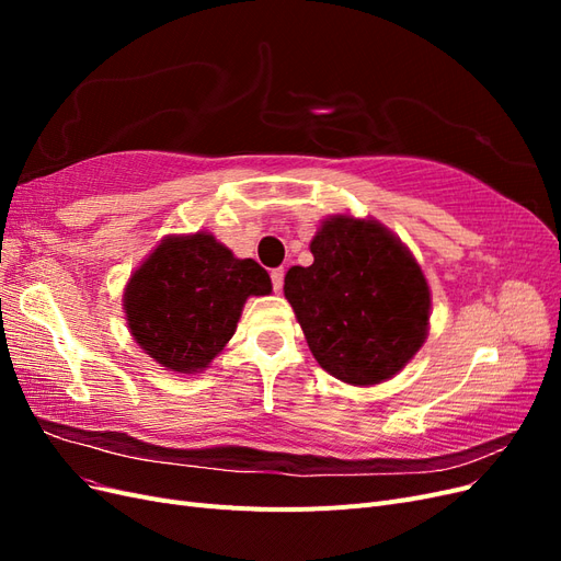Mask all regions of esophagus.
Returning <instances> with one entry per match:
<instances>
[{
	"mask_svg": "<svg viewBox=\"0 0 561 561\" xmlns=\"http://www.w3.org/2000/svg\"><path fill=\"white\" fill-rule=\"evenodd\" d=\"M283 278H285V271H283V268H274V271H271V283H274V290H276V293H280Z\"/></svg>",
	"mask_w": 561,
	"mask_h": 561,
	"instance_id": "obj_1",
	"label": "esophagus"
}]
</instances>
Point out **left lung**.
I'll return each mask as SVG.
<instances>
[{
    "label": "left lung",
    "instance_id": "1",
    "mask_svg": "<svg viewBox=\"0 0 561 561\" xmlns=\"http://www.w3.org/2000/svg\"><path fill=\"white\" fill-rule=\"evenodd\" d=\"M283 293L318 365L351 386H375L428 336L431 287L414 254L377 219L330 215Z\"/></svg>",
    "mask_w": 561,
    "mask_h": 561
}]
</instances>
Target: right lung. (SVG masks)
I'll return each instance as SVG.
<instances>
[{
    "mask_svg": "<svg viewBox=\"0 0 561 561\" xmlns=\"http://www.w3.org/2000/svg\"><path fill=\"white\" fill-rule=\"evenodd\" d=\"M271 293L254 260H239L213 233L165 236L133 271L124 313L138 346L178 375L206 369L222 353L248 297Z\"/></svg>",
    "mask_w": 561,
    "mask_h": 561,
    "instance_id": "right-lung-1",
    "label": "right lung"
}]
</instances>
